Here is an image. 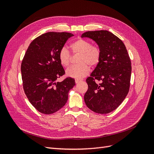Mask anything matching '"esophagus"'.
Listing matches in <instances>:
<instances>
[{
  "instance_id": "1",
  "label": "esophagus",
  "mask_w": 154,
  "mask_h": 154,
  "mask_svg": "<svg viewBox=\"0 0 154 154\" xmlns=\"http://www.w3.org/2000/svg\"><path fill=\"white\" fill-rule=\"evenodd\" d=\"M82 81V80H78V79H76V80H75V83H78L79 82H80Z\"/></svg>"
}]
</instances>
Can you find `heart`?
I'll use <instances>...</instances> for the list:
<instances>
[{
  "instance_id": "1",
  "label": "heart",
  "mask_w": 154,
  "mask_h": 154,
  "mask_svg": "<svg viewBox=\"0 0 154 154\" xmlns=\"http://www.w3.org/2000/svg\"><path fill=\"white\" fill-rule=\"evenodd\" d=\"M72 53L80 54L78 62L81 63L78 66H72L66 71V74L78 80H80L86 76L89 73L90 67L88 66H95L98 63L101 53L98 48L91 45L89 42L79 38L74 41L70 45ZM59 60L63 66L68 67L71 63V54L68 49L63 47L58 54Z\"/></svg>"
}]
</instances>
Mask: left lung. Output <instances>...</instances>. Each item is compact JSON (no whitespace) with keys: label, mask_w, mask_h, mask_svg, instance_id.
I'll return each instance as SVG.
<instances>
[{"label":"left lung","mask_w":154,"mask_h":154,"mask_svg":"<svg viewBox=\"0 0 154 154\" xmlns=\"http://www.w3.org/2000/svg\"><path fill=\"white\" fill-rule=\"evenodd\" d=\"M81 37L94 41L101 53L98 63L86 80L85 103L96 113H110L129 91L132 67L127 50L123 42L108 31H87Z\"/></svg>","instance_id":"1"}]
</instances>
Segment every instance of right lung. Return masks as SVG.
<instances>
[{
  "instance_id": "1",
  "label": "right lung",
  "mask_w": 154,
  "mask_h": 154,
  "mask_svg": "<svg viewBox=\"0 0 154 154\" xmlns=\"http://www.w3.org/2000/svg\"><path fill=\"white\" fill-rule=\"evenodd\" d=\"M69 32H48L30 44L21 64L23 88L31 105L44 114H51L66 105L69 91L75 85L74 78L56 80L65 74L58 54Z\"/></svg>"
}]
</instances>
